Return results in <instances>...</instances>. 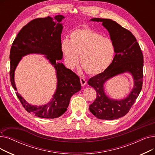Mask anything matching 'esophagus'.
<instances>
[{
	"mask_svg": "<svg viewBox=\"0 0 155 155\" xmlns=\"http://www.w3.org/2000/svg\"><path fill=\"white\" fill-rule=\"evenodd\" d=\"M80 83H81V85H82V86H85L87 84V81L84 78H80Z\"/></svg>",
	"mask_w": 155,
	"mask_h": 155,
	"instance_id": "34e87169",
	"label": "esophagus"
}]
</instances>
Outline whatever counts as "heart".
Instances as JSON below:
<instances>
[{
	"instance_id": "obj_1",
	"label": "heart",
	"mask_w": 155,
	"mask_h": 155,
	"mask_svg": "<svg viewBox=\"0 0 155 155\" xmlns=\"http://www.w3.org/2000/svg\"><path fill=\"white\" fill-rule=\"evenodd\" d=\"M61 51L68 66L78 64L90 75L100 74L110 64L115 48L112 41L91 29H77L71 32L70 39H63Z\"/></svg>"
}]
</instances>
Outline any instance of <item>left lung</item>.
<instances>
[{
  "mask_svg": "<svg viewBox=\"0 0 155 155\" xmlns=\"http://www.w3.org/2000/svg\"><path fill=\"white\" fill-rule=\"evenodd\" d=\"M92 21L101 22L107 29L114 46L116 55L109 67L104 72L88 81L97 92L94 102L89 110L100 119L113 120L125 116L139 95L143 85V55L140 46L131 31L109 19L92 18ZM126 72L134 80V87L126 98L115 100L109 98L104 92V84L110 78Z\"/></svg>",
  "mask_w": 155,
  "mask_h": 155,
  "instance_id": "1",
  "label": "left lung"
}]
</instances>
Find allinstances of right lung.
Segmentation results:
<instances>
[{
    "label": "right lung",
    "instance_id": "obj_1",
    "mask_svg": "<svg viewBox=\"0 0 155 155\" xmlns=\"http://www.w3.org/2000/svg\"><path fill=\"white\" fill-rule=\"evenodd\" d=\"M64 18L63 15H57L54 18L48 16L32 20L21 29L11 48L10 78L15 91H17L15 70L24 56L32 53L45 54L56 71V90L47 104L31 105L18 92L15 93L24 108L39 117L54 119L61 116L67 110L71 96L81 90L80 78L62 63L58 62L63 58L60 48L63 29L61 22Z\"/></svg>",
    "mask_w": 155,
    "mask_h": 155
}]
</instances>
